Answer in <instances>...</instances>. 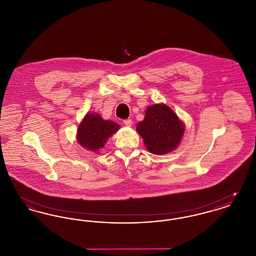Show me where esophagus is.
I'll return each mask as SVG.
<instances>
[{
  "label": "esophagus",
  "instance_id": "34e87169",
  "mask_svg": "<svg viewBox=\"0 0 256 256\" xmlns=\"http://www.w3.org/2000/svg\"><path fill=\"white\" fill-rule=\"evenodd\" d=\"M124 124L126 126H132V121L130 119H128V120H124Z\"/></svg>",
  "mask_w": 256,
  "mask_h": 256
}]
</instances>
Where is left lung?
<instances>
[{
	"label": "left lung",
	"mask_w": 256,
	"mask_h": 256,
	"mask_svg": "<svg viewBox=\"0 0 256 256\" xmlns=\"http://www.w3.org/2000/svg\"><path fill=\"white\" fill-rule=\"evenodd\" d=\"M146 150L154 154L174 150L182 140L185 124L176 113L165 104H156L145 110L144 120L136 124Z\"/></svg>",
	"instance_id": "obj_1"
}]
</instances>
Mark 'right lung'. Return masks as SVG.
I'll return each instance as SVG.
<instances>
[{
  "label": "right lung",
  "mask_w": 256,
  "mask_h": 256,
  "mask_svg": "<svg viewBox=\"0 0 256 256\" xmlns=\"http://www.w3.org/2000/svg\"><path fill=\"white\" fill-rule=\"evenodd\" d=\"M120 124L104 120L98 113H86L76 130L78 143L88 150L98 154L108 139L120 128Z\"/></svg>",
  "instance_id": "1"
}]
</instances>
